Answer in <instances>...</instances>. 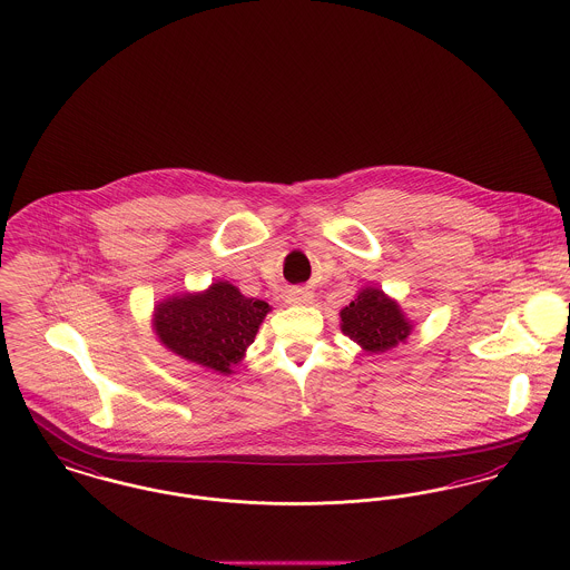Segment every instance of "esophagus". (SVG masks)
I'll return each instance as SVG.
<instances>
[{
    "label": "esophagus",
    "instance_id": "34e87169",
    "mask_svg": "<svg viewBox=\"0 0 570 570\" xmlns=\"http://www.w3.org/2000/svg\"><path fill=\"white\" fill-rule=\"evenodd\" d=\"M287 302L289 304H296V306H304V304H311L313 302V294L306 292V289H289L287 292Z\"/></svg>",
    "mask_w": 570,
    "mask_h": 570
}]
</instances>
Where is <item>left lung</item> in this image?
Returning <instances> with one entry per match:
<instances>
[{"label":"left lung","instance_id":"left-lung-1","mask_svg":"<svg viewBox=\"0 0 570 570\" xmlns=\"http://www.w3.org/2000/svg\"><path fill=\"white\" fill-rule=\"evenodd\" d=\"M341 322L343 334L373 354L392 350L405 341L412 330L399 304L373 287L362 289L358 298L341 311Z\"/></svg>","mask_w":570,"mask_h":570}]
</instances>
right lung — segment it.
<instances>
[{
    "label": "right lung",
    "mask_w": 570,
    "mask_h": 570,
    "mask_svg": "<svg viewBox=\"0 0 570 570\" xmlns=\"http://www.w3.org/2000/svg\"><path fill=\"white\" fill-rule=\"evenodd\" d=\"M268 311L264 299L246 298L234 285L218 281L206 294L160 302L154 326L174 354L232 373Z\"/></svg>",
    "instance_id": "add662e5"
}]
</instances>
